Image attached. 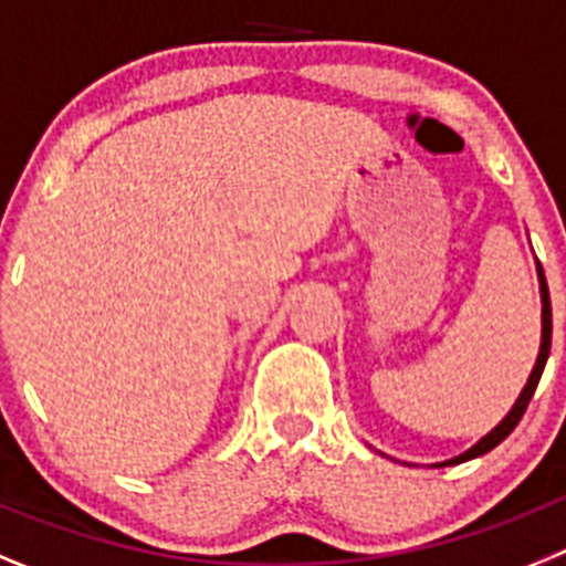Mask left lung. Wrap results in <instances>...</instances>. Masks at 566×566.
<instances>
[{
  "label": "left lung",
  "instance_id": "obj_1",
  "mask_svg": "<svg viewBox=\"0 0 566 566\" xmlns=\"http://www.w3.org/2000/svg\"><path fill=\"white\" fill-rule=\"evenodd\" d=\"M536 273H538V293H542V344H538V358H536V364H533L531 378H527L522 395L516 397V403L511 406V411L502 417V422H499V426H493V429L488 431L482 440L473 442V446L468 448V451H462L460 457H451V460H446V462H434V468L457 465V462H465V460H473V457L488 454L491 448H496L499 442L505 440V437L511 434L513 429H516L518 420H522V415H524V409H527V403H531L533 391H536V386H538V378H542L544 364H547V358H549V335H553V310H549V290H547V279H544V271H542V264H538V259H536Z\"/></svg>",
  "mask_w": 566,
  "mask_h": 566
}]
</instances>
